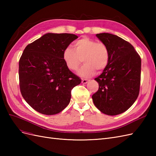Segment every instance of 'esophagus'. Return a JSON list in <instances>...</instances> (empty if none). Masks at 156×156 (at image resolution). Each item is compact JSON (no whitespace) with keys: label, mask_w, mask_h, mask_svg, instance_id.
<instances>
[{"label":"esophagus","mask_w":156,"mask_h":156,"mask_svg":"<svg viewBox=\"0 0 156 156\" xmlns=\"http://www.w3.org/2000/svg\"><path fill=\"white\" fill-rule=\"evenodd\" d=\"M88 81H89V80H88V79H82V83L83 84H86L88 82Z\"/></svg>","instance_id":"obj_1"}]
</instances>
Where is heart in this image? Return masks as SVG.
Listing matches in <instances>:
<instances>
[{
    "instance_id": "b5f03b06",
    "label": "heart",
    "mask_w": 156,
    "mask_h": 156,
    "mask_svg": "<svg viewBox=\"0 0 156 156\" xmlns=\"http://www.w3.org/2000/svg\"><path fill=\"white\" fill-rule=\"evenodd\" d=\"M109 58V51L104 43L87 37L75 41L73 49L66 47L62 53L66 66L71 71H77L83 60L84 64L79 69L78 75L86 78L92 76L96 69L99 72L104 69Z\"/></svg>"
}]
</instances>
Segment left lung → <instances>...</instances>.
Wrapping results in <instances>:
<instances>
[{
	"mask_svg": "<svg viewBox=\"0 0 156 156\" xmlns=\"http://www.w3.org/2000/svg\"><path fill=\"white\" fill-rule=\"evenodd\" d=\"M96 36L107 46L110 58L103 73L95 78L99 89L92 98L101 112L115 116L128 109L139 96L141 59L133 46L118 36L100 33Z\"/></svg>",
	"mask_w": 156,
	"mask_h": 156,
	"instance_id": "1",
	"label": "left lung"
}]
</instances>
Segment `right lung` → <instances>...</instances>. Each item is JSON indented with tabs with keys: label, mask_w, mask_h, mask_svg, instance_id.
Masks as SVG:
<instances>
[{
	"label": "right lung",
	"mask_w": 156,
	"mask_h": 156,
	"mask_svg": "<svg viewBox=\"0 0 156 156\" xmlns=\"http://www.w3.org/2000/svg\"><path fill=\"white\" fill-rule=\"evenodd\" d=\"M77 36L48 33L28 45L19 62L21 95L41 114L53 115L70 101L71 91L81 80L66 66L64 49Z\"/></svg>",
	"instance_id": "right-lung-1"
}]
</instances>
